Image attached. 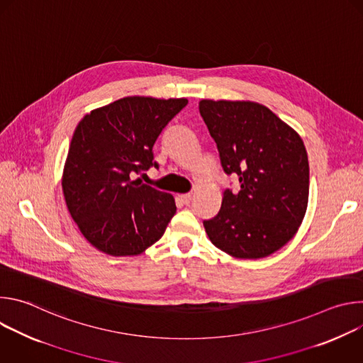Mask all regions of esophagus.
I'll list each match as a JSON object with an SVG mask.
<instances>
[{
	"instance_id": "esophagus-1",
	"label": "esophagus",
	"mask_w": 363,
	"mask_h": 363,
	"mask_svg": "<svg viewBox=\"0 0 363 363\" xmlns=\"http://www.w3.org/2000/svg\"><path fill=\"white\" fill-rule=\"evenodd\" d=\"M181 199L184 203H189L192 201V194H184V195H181Z\"/></svg>"
}]
</instances>
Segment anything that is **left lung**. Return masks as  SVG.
Returning <instances> with one entry per match:
<instances>
[{"label":"left lung","instance_id":"8db88e82","mask_svg":"<svg viewBox=\"0 0 363 363\" xmlns=\"http://www.w3.org/2000/svg\"><path fill=\"white\" fill-rule=\"evenodd\" d=\"M199 113L227 175L218 214L203 220L211 242L237 258H263L298 230L308 199V161L301 138L254 101L201 100Z\"/></svg>","mask_w":363,"mask_h":363}]
</instances>
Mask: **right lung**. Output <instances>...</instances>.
Masks as SVG:
<instances>
[{"label": "right lung", "mask_w": 363, "mask_h": 363, "mask_svg": "<svg viewBox=\"0 0 363 363\" xmlns=\"http://www.w3.org/2000/svg\"><path fill=\"white\" fill-rule=\"evenodd\" d=\"M186 99L123 97L77 125L63 174L72 218L109 255H136L157 242L177 213L171 194L132 177L160 165L153 145Z\"/></svg>", "instance_id": "obj_1"}]
</instances>
